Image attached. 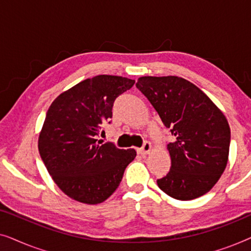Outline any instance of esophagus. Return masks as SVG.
<instances>
[{
    "label": "esophagus",
    "instance_id": "esophagus-1",
    "mask_svg": "<svg viewBox=\"0 0 251 251\" xmlns=\"http://www.w3.org/2000/svg\"><path fill=\"white\" fill-rule=\"evenodd\" d=\"M151 151H152V145H151L150 142H145L144 143V145L142 149L138 150L139 154H142V155H146V154H150Z\"/></svg>",
    "mask_w": 251,
    "mask_h": 251
}]
</instances>
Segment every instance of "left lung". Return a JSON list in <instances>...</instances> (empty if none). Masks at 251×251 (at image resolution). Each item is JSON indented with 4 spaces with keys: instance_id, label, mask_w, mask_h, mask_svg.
Returning <instances> with one entry per match:
<instances>
[{
    "instance_id": "obj_1",
    "label": "left lung",
    "mask_w": 251,
    "mask_h": 251,
    "mask_svg": "<svg viewBox=\"0 0 251 251\" xmlns=\"http://www.w3.org/2000/svg\"><path fill=\"white\" fill-rule=\"evenodd\" d=\"M136 85L176 137L167 145L170 170L157 186L181 201L208 193L227 166L231 130L225 115L183 77L142 76Z\"/></svg>"
}]
</instances>
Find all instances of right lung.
Wrapping results in <instances>:
<instances>
[{"mask_svg":"<svg viewBox=\"0 0 251 251\" xmlns=\"http://www.w3.org/2000/svg\"><path fill=\"white\" fill-rule=\"evenodd\" d=\"M135 80L97 75L75 84L52 101L39 136L48 173L67 197L85 204L104 202L119 187L136 151L97 139L112 107Z\"/></svg>","mask_w":251,"mask_h":251,"instance_id":"right-lung-1","label":"right lung"}]
</instances>
